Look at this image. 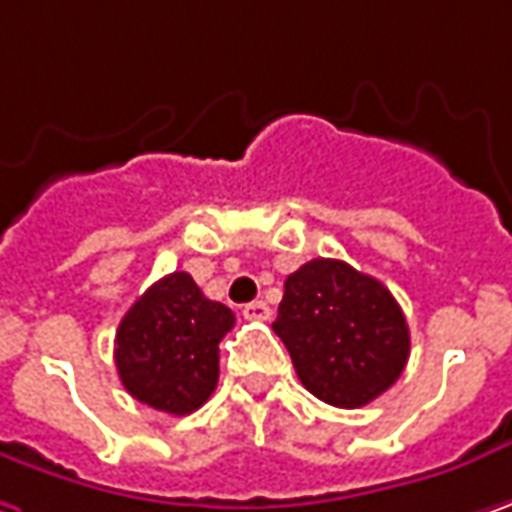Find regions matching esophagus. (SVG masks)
<instances>
[{
	"mask_svg": "<svg viewBox=\"0 0 512 512\" xmlns=\"http://www.w3.org/2000/svg\"><path fill=\"white\" fill-rule=\"evenodd\" d=\"M269 316H272V310H269L266 301H252V304L243 307V318H249V321H266Z\"/></svg>",
	"mask_w": 512,
	"mask_h": 512,
	"instance_id": "34e87169",
	"label": "esophagus"
}]
</instances>
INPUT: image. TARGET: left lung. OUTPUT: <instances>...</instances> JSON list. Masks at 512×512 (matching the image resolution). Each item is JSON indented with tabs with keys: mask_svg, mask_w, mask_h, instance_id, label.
Here are the masks:
<instances>
[{
	"mask_svg": "<svg viewBox=\"0 0 512 512\" xmlns=\"http://www.w3.org/2000/svg\"><path fill=\"white\" fill-rule=\"evenodd\" d=\"M272 330L301 385L336 408H362L388 391L411 347L406 316L388 286L330 257L286 278Z\"/></svg>",
	"mask_w": 512,
	"mask_h": 512,
	"instance_id": "obj_1",
	"label": "left lung"
}]
</instances>
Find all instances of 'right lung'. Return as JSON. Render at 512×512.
Returning <instances> with one entry per match:
<instances>
[{"instance_id": "obj_1", "label": "right lung", "mask_w": 512, "mask_h": 512, "mask_svg": "<svg viewBox=\"0 0 512 512\" xmlns=\"http://www.w3.org/2000/svg\"><path fill=\"white\" fill-rule=\"evenodd\" d=\"M231 327L234 313L205 298L188 272L165 275L118 324V376L138 403L185 417L214 394L220 342Z\"/></svg>"}]
</instances>
